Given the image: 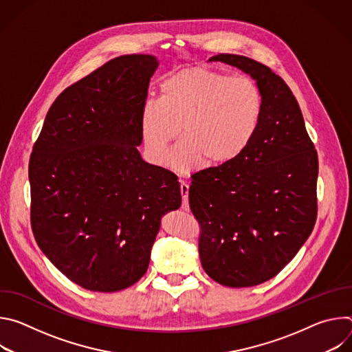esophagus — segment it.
<instances>
[{
  "label": "esophagus",
  "mask_w": 352,
  "mask_h": 352,
  "mask_svg": "<svg viewBox=\"0 0 352 352\" xmlns=\"http://www.w3.org/2000/svg\"><path fill=\"white\" fill-rule=\"evenodd\" d=\"M179 190H181V196H182V210L188 212L189 210V202H188V193H189V186L185 182H181L179 185Z\"/></svg>",
  "instance_id": "1"
}]
</instances>
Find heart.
<instances>
[{
    "mask_svg": "<svg viewBox=\"0 0 352 352\" xmlns=\"http://www.w3.org/2000/svg\"><path fill=\"white\" fill-rule=\"evenodd\" d=\"M266 109L261 85L246 75L210 67H188L164 79L160 98H147L140 113V135L148 160L188 173L204 159L221 166L239 157L258 135Z\"/></svg>",
    "mask_w": 352,
    "mask_h": 352,
    "instance_id": "obj_1",
    "label": "heart"
}]
</instances>
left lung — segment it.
<instances>
[{
  "instance_id": "left-lung-1",
  "label": "left lung",
  "mask_w": 352,
  "mask_h": 352,
  "mask_svg": "<svg viewBox=\"0 0 352 352\" xmlns=\"http://www.w3.org/2000/svg\"><path fill=\"white\" fill-rule=\"evenodd\" d=\"M263 89L266 109L254 142L235 160L192 175L189 208L200 226L199 255L219 284H262L292 261L318 217V153L291 89L269 67L219 54Z\"/></svg>"
}]
</instances>
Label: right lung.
<instances>
[{
  "label": "right lung",
  "mask_w": 352,
  "mask_h": 352,
  "mask_svg": "<svg viewBox=\"0 0 352 352\" xmlns=\"http://www.w3.org/2000/svg\"><path fill=\"white\" fill-rule=\"evenodd\" d=\"M157 65L153 56H121L68 86L33 144V235L50 262L90 291L139 281L162 216L181 206L175 174L143 162L136 148Z\"/></svg>",
  "instance_id": "right-lung-1"
}]
</instances>
